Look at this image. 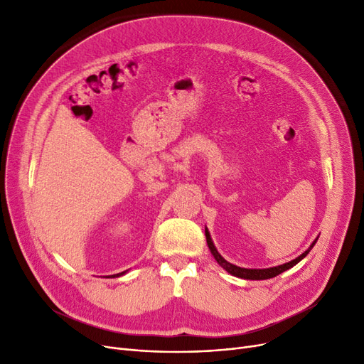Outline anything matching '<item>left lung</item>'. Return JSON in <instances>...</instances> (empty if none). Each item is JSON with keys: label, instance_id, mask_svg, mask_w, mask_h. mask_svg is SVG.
Listing matches in <instances>:
<instances>
[{"label": "left lung", "instance_id": "obj_1", "mask_svg": "<svg viewBox=\"0 0 364 364\" xmlns=\"http://www.w3.org/2000/svg\"><path fill=\"white\" fill-rule=\"evenodd\" d=\"M205 236H206V243H208V246H209V251H211V254L214 255V258L217 259V262L223 267V269L227 270L230 274L236 276V277L246 279V280H265V279H272V277H276V276H279L280 273H283V272H286V270L292 269V267H294L295 264H298L302 258L307 257V254L313 250V246L316 245V242H317V239H318V237H317V239L310 245L309 250L305 251L304 254H301L298 258H295V259H292V261H289V262H286V264H282V265H277V267H270V269H242V267H237V265H235V264H230L228 261H225V259L218 254L217 247L214 246V242H213V239H211V235H209V232H208V228H205Z\"/></svg>", "mask_w": 364, "mask_h": 364}]
</instances>
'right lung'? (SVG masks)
<instances>
[{"mask_svg":"<svg viewBox=\"0 0 364 364\" xmlns=\"http://www.w3.org/2000/svg\"><path fill=\"white\" fill-rule=\"evenodd\" d=\"M122 274H125V272H122V273H119V274H114L113 277H118V276H122Z\"/></svg>","mask_w":364,"mask_h":364,"instance_id":"1","label":"right lung"}]
</instances>
